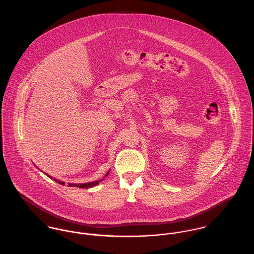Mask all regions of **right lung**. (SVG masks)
Instances as JSON below:
<instances>
[{
    "instance_id": "obj_1",
    "label": "right lung",
    "mask_w": 254,
    "mask_h": 254,
    "mask_svg": "<svg viewBox=\"0 0 254 254\" xmlns=\"http://www.w3.org/2000/svg\"><path fill=\"white\" fill-rule=\"evenodd\" d=\"M36 166V165H35ZM109 172H110V169H109V171H108V173L106 174V176L103 178V179H101V180H97V181H93V182H88V183H84V184H73V183H68V187H77V188H81V189H90V188H93V187H95V186H97L100 182L103 181L108 175L109 174ZM46 174V173H45ZM49 178H51V179H54V181L57 182V183H59V184H61V185H63V186H64V184H65V182L61 181V180H58V179H55V178H53L52 176H50V175H48V174H46Z\"/></svg>"
}]
</instances>
